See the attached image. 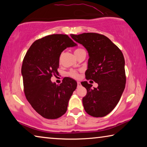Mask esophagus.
<instances>
[{"label":"esophagus","instance_id":"1","mask_svg":"<svg viewBox=\"0 0 147 147\" xmlns=\"http://www.w3.org/2000/svg\"><path fill=\"white\" fill-rule=\"evenodd\" d=\"M77 84H78V87H80L81 86V84H80V82H77Z\"/></svg>","mask_w":147,"mask_h":147}]
</instances>
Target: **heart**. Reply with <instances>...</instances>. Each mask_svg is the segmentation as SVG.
Segmentation results:
<instances>
[{
  "mask_svg": "<svg viewBox=\"0 0 147 147\" xmlns=\"http://www.w3.org/2000/svg\"><path fill=\"white\" fill-rule=\"evenodd\" d=\"M83 51H84V50L82 49H77L75 50V51H74V54H78L79 53H80V52ZM69 75H70L71 77H73V78H76V77L78 76V74H77L76 72L74 71H70V72H69Z\"/></svg>",
  "mask_w": 147,
  "mask_h": 147,
  "instance_id": "1",
  "label": "heart"
}]
</instances>
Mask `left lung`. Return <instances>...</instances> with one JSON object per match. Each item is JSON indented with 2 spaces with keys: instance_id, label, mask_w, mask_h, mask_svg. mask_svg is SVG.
<instances>
[{
  "instance_id": "obj_1",
  "label": "left lung",
  "mask_w": 147,
  "mask_h": 147,
  "mask_svg": "<svg viewBox=\"0 0 147 147\" xmlns=\"http://www.w3.org/2000/svg\"><path fill=\"white\" fill-rule=\"evenodd\" d=\"M88 53L87 79L98 84L97 88L86 81L81 84L87 89L82 98L84 109L91 116L102 117L111 112L118 104L126 84L124 58L120 49L104 35L96 33L71 34Z\"/></svg>"
}]
</instances>
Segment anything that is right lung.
I'll use <instances>...</instances> for the list:
<instances>
[{
	"label": "right lung",
	"instance_id": "add662e5",
	"mask_svg": "<svg viewBox=\"0 0 147 147\" xmlns=\"http://www.w3.org/2000/svg\"><path fill=\"white\" fill-rule=\"evenodd\" d=\"M76 45L67 35H49L34 41L24 56L21 68L24 94L32 108L44 118H59L67 109L77 82L65 77L58 86L51 79L58 73L62 52Z\"/></svg>",
	"mask_w": 147,
	"mask_h": 147
}]
</instances>
